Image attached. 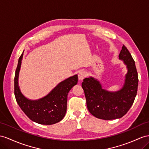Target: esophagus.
Masks as SVG:
<instances>
[{
    "instance_id": "34e87169",
    "label": "esophagus",
    "mask_w": 149,
    "mask_h": 149,
    "mask_svg": "<svg viewBox=\"0 0 149 149\" xmlns=\"http://www.w3.org/2000/svg\"><path fill=\"white\" fill-rule=\"evenodd\" d=\"M86 77V73L84 71L80 72L78 75V77L80 81H82V80Z\"/></svg>"
}]
</instances>
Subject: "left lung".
<instances>
[{"instance_id":"1","label":"left lung","mask_w":149,"mask_h":149,"mask_svg":"<svg viewBox=\"0 0 149 149\" xmlns=\"http://www.w3.org/2000/svg\"><path fill=\"white\" fill-rule=\"evenodd\" d=\"M119 58L127 65L128 72L123 87L117 92H109L102 89L99 81L93 77L86 78L82 83L89 111L102 120L120 118L131 108L138 89V73L135 61L123 45Z\"/></svg>"}]
</instances>
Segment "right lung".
Returning <instances> with one entry per match:
<instances>
[{
    "label": "right lung",
    "instance_id": "1",
    "mask_svg": "<svg viewBox=\"0 0 149 149\" xmlns=\"http://www.w3.org/2000/svg\"><path fill=\"white\" fill-rule=\"evenodd\" d=\"M22 53L18 60L14 77V95L18 105L30 120L41 125H52L62 120L67 111V95L77 84L78 77L75 75L61 82L47 96L36 101L29 100L21 93L18 86V76Z\"/></svg>",
    "mask_w": 149,
    "mask_h": 149
}]
</instances>
